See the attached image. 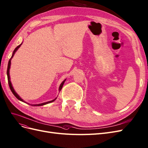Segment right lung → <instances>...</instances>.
Returning a JSON list of instances; mask_svg holds the SVG:
<instances>
[{
	"label": "right lung",
	"mask_w": 148,
	"mask_h": 148,
	"mask_svg": "<svg viewBox=\"0 0 148 148\" xmlns=\"http://www.w3.org/2000/svg\"><path fill=\"white\" fill-rule=\"evenodd\" d=\"M23 44V43H21V44H20L19 45H18V47L14 49V50L13 51V54H12V57H11V58L10 59V60H9V61H8V67H7V78H8V84H9V87H10V90H12V93L14 94V95L19 100H20V101H23V102H25V101L21 98L19 96V95L16 92H15V90H14V89H13V86H12V83H11V81H10V65H11V60H12V59L13 58V56H14V53H15V52L18 49V48L21 47V45ZM65 80H66V79H65V80H64L62 82V83L60 84V86H59V91H60L61 90V89H62V86H63V85H64V83H65ZM57 99V97L56 98V99H54V100H51V101H47V102H45V103H40V104H35V105H32V106H43V105H47V104H48V103H51V102H53V101H54L56 99ZM26 103V102H25ZM29 104V103H28Z\"/></svg>",
	"instance_id": "1"
}]
</instances>
